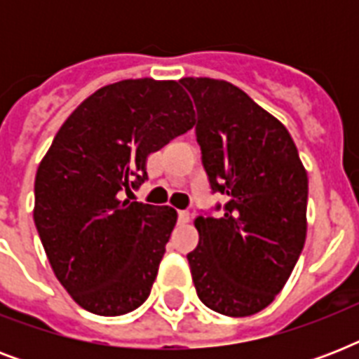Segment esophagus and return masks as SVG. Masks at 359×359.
<instances>
[{
	"instance_id": "34e87169",
	"label": "esophagus",
	"mask_w": 359,
	"mask_h": 359,
	"mask_svg": "<svg viewBox=\"0 0 359 359\" xmlns=\"http://www.w3.org/2000/svg\"><path fill=\"white\" fill-rule=\"evenodd\" d=\"M191 214L188 210H179V222L180 224H188L190 222Z\"/></svg>"
}]
</instances>
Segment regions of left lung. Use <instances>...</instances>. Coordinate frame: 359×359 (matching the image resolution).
<instances>
[{"label":"left lung","mask_w":359,"mask_h":359,"mask_svg":"<svg viewBox=\"0 0 359 359\" xmlns=\"http://www.w3.org/2000/svg\"><path fill=\"white\" fill-rule=\"evenodd\" d=\"M197 109L196 137L212 194L227 196L214 218H196L188 253L199 300L248 317L287 283L306 242L307 173L283 124L233 83L182 78Z\"/></svg>","instance_id":"1"}]
</instances>
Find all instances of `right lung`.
Returning a JSON list of instances; mask_svg holds the SVG:
<instances>
[{"instance_id": "obj_1", "label": "right lung", "mask_w": 359, "mask_h": 359, "mask_svg": "<svg viewBox=\"0 0 359 359\" xmlns=\"http://www.w3.org/2000/svg\"><path fill=\"white\" fill-rule=\"evenodd\" d=\"M196 124L179 81L124 80L93 93L65 121L35 177L33 219L59 283L102 317L151 294L171 207L123 201L147 180V156Z\"/></svg>"}]
</instances>
